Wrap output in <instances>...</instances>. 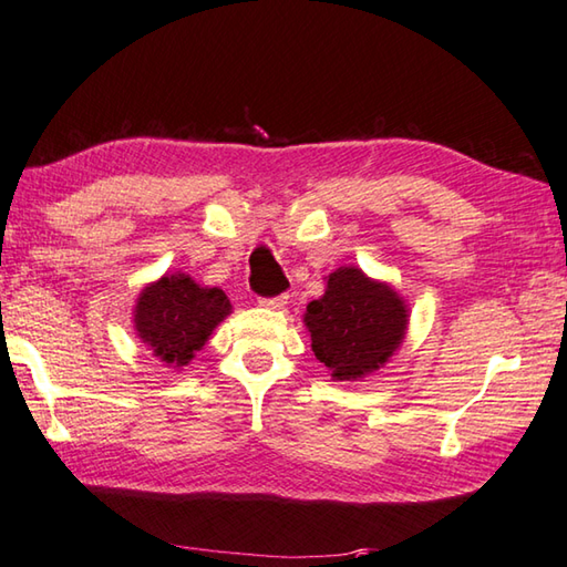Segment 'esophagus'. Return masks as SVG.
Masks as SVG:
<instances>
[{
	"label": "esophagus",
	"instance_id": "esophagus-1",
	"mask_svg": "<svg viewBox=\"0 0 567 567\" xmlns=\"http://www.w3.org/2000/svg\"><path fill=\"white\" fill-rule=\"evenodd\" d=\"M259 303L264 308H269V311H281V308H286V303H288V296L281 293V296H274V298H261Z\"/></svg>",
	"mask_w": 567,
	"mask_h": 567
}]
</instances>
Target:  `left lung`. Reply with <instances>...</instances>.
<instances>
[{
  "mask_svg": "<svg viewBox=\"0 0 567 567\" xmlns=\"http://www.w3.org/2000/svg\"><path fill=\"white\" fill-rule=\"evenodd\" d=\"M408 320L398 291L368 279L355 266L330 274L326 293L308 303L303 316L316 358L336 380H358L380 370L400 348Z\"/></svg>",
  "mask_w": 567,
  "mask_h": 567,
  "instance_id": "left-lung-1",
  "label": "left lung"
}]
</instances>
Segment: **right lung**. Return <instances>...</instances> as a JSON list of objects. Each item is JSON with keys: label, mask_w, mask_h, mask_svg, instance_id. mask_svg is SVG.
<instances>
[{"label": "right lung", "mask_w": 567, "mask_h": 567, "mask_svg": "<svg viewBox=\"0 0 567 567\" xmlns=\"http://www.w3.org/2000/svg\"><path fill=\"white\" fill-rule=\"evenodd\" d=\"M229 313L231 303L221 288L199 286L187 274H165L137 296L135 330L155 358L183 368Z\"/></svg>", "instance_id": "obj_1"}]
</instances>
